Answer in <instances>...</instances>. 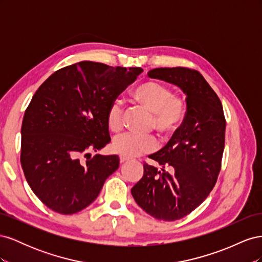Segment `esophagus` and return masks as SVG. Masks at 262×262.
I'll return each mask as SVG.
<instances>
[{"mask_svg": "<svg viewBox=\"0 0 262 262\" xmlns=\"http://www.w3.org/2000/svg\"><path fill=\"white\" fill-rule=\"evenodd\" d=\"M130 160L129 157H125V156H120V163L121 164H123V163H125V162H128Z\"/></svg>", "mask_w": 262, "mask_h": 262, "instance_id": "esophagus-1", "label": "esophagus"}]
</instances>
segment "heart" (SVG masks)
<instances>
[{
    "label": "heart",
    "mask_w": 262,
    "mask_h": 262,
    "mask_svg": "<svg viewBox=\"0 0 262 262\" xmlns=\"http://www.w3.org/2000/svg\"><path fill=\"white\" fill-rule=\"evenodd\" d=\"M132 99L140 107L152 114L150 125L162 136L175 133L184 122L187 106L181 97L172 95L167 86L154 81L140 84L132 92ZM106 124L108 129L117 133L123 126V107L119 100L113 101L106 112ZM157 143L152 136L121 134L113 141L112 148L115 153L125 157H137L150 153Z\"/></svg>",
    "instance_id": "heart-1"
}]
</instances>
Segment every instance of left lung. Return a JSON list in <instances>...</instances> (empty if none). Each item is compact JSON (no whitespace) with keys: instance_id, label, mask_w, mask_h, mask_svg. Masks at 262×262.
Listing matches in <instances>:
<instances>
[{"instance_id":"8db88e82","label":"left lung","mask_w":262,"mask_h":262,"mask_svg":"<svg viewBox=\"0 0 262 262\" xmlns=\"http://www.w3.org/2000/svg\"><path fill=\"white\" fill-rule=\"evenodd\" d=\"M147 75L178 86L186 95L187 114L168 143L148 156L161 165V170L144 163L143 177L131 193L150 216L176 221L199 207L215 185L226 121L220 98L198 71L157 68Z\"/></svg>"}]
</instances>
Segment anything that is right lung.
Returning <instances> with one entry per match:
<instances>
[{
	"instance_id": "add662e5",
	"label": "right lung",
	"mask_w": 262,
	"mask_h": 262,
	"mask_svg": "<svg viewBox=\"0 0 262 262\" xmlns=\"http://www.w3.org/2000/svg\"><path fill=\"white\" fill-rule=\"evenodd\" d=\"M142 72L82 61L58 70L37 90L23 119L20 163L31 190L49 209L82 211L118 169L117 155L82 157L109 143L107 109Z\"/></svg>"
}]
</instances>
